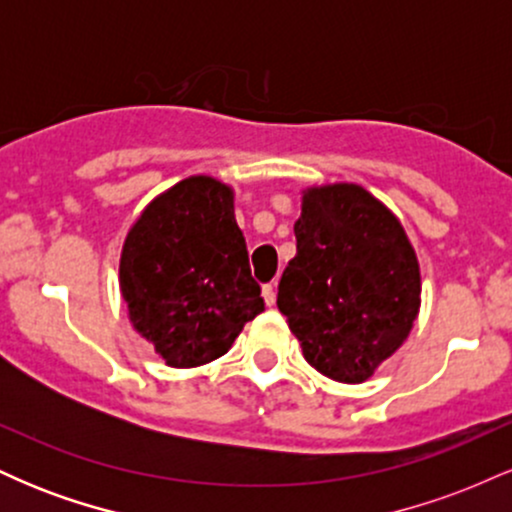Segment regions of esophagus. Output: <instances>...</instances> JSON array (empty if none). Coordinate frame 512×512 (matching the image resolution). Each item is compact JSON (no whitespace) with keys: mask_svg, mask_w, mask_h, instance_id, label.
I'll return each mask as SVG.
<instances>
[{"mask_svg":"<svg viewBox=\"0 0 512 512\" xmlns=\"http://www.w3.org/2000/svg\"><path fill=\"white\" fill-rule=\"evenodd\" d=\"M262 296H264V303L269 305V308H272V305L276 303V289H274V284H267L262 289Z\"/></svg>","mask_w":512,"mask_h":512,"instance_id":"1","label":"esophagus"}]
</instances>
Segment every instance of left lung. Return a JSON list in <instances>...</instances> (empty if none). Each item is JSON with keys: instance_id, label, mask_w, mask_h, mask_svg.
Listing matches in <instances>:
<instances>
[{"instance_id": "obj_1", "label": "left lung", "mask_w": 512, "mask_h": 512, "mask_svg": "<svg viewBox=\"0 0 512 512\" xmlns=\"http://www.w3.org/2000/svg\"><path fill=\"white\" fill-rule=\"evenodd\" d=\"M296 257L276 305L317 373L356 385L409 337L421 308V269L407 231L354 182L303 190Z\"/></svg>"}]
</instances>
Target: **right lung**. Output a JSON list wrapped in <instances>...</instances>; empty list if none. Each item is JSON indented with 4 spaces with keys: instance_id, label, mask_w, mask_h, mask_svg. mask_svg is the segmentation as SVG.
I'll use <instances>...</instances> for the list:
<instances>
[{
    "instance_id": "add662e5",
    "label": "right lung",
    "mask_w": 512,
    "mask_h": 512,
    "mask_svg": "<svg viewBox=\"0 0 512 512\" xmlns=\"http://www.w3.org/2000/svg\"><path fill=\"white\" fill-rule=\"evenodd\" d=\"M233 197L211 175L175 182L146 204L122 243L129 322L170 368L223 356L264 310Z\"/></svg>"
}]
</instances>
